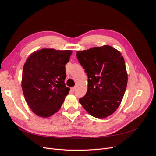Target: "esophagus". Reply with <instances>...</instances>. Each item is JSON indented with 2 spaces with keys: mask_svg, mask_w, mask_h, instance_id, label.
<instances>
[{
  "mask_svg": "<svg viewBox=\"0 0 156 156\" xmlns=\"http://www.w3.org/2000/svg\"><path fill=\"white\" fill-rule=\"evenodd\" d=\"M71 90H72V92H74L75 90V87H72V88H71Z\"/></svg>",
  "mask_w": 156,
  "mask_h": 156,
  "instance_id": "34e87169",
  "label": "esophagus"
}]
</instances>
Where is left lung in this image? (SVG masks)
Segmentation results:
<instances>
[{
	"mask_svg": "<svg viewBox=\"0 0 156 156\" xmlns=\"http://www.w3.org/2000/svg\"><path fill=\"white\" fill-rule=\"evenodd\" d=\"M88 76V90L79 102L90 115L103 119L119 107L127 83L124 59L109 45L77 52Z\"/></svg>",
	"mask_w": 156,
	"mask_h": 156,
	"instance_id": "left-lung-1",
	"label": "left lung"
}]
</instances>
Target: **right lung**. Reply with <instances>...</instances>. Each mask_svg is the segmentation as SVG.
I'll use <instances>...</instances> for the list:
<instances>
[{
  "label": "right lung",
  "instance_id": "obj_1",
  "mask_svg": "<svg viewBox=\"0 0 156 156\" xmlns=\"http://www.w3.org/2000/svg\"><path fill=\"white\" fill-rule=\"evenodd\" d=\"M72 52L42 49L33 53L24 64L22 89L31 110L41 117L57 112L69 88L66 87V68Z\"/></svg>",
  "mask_w": 156,
  "mask_h": 156
}]
</instances>
